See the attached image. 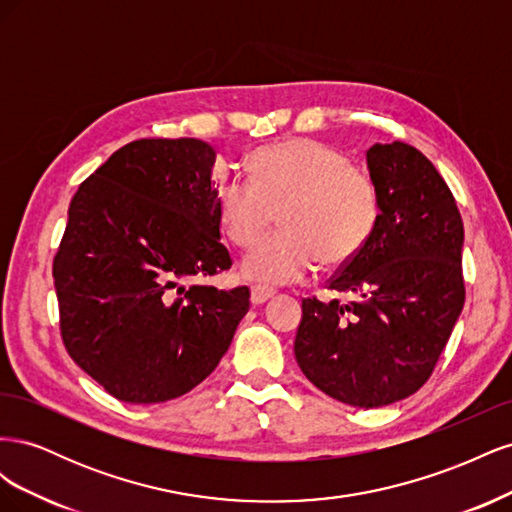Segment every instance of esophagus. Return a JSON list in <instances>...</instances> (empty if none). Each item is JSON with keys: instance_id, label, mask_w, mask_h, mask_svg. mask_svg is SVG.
<instances>
[{"instance_id": "obj_1", "label": "esophagus", "mask_w": 512, "mask_h": 512, "mask_svg": "<svg viewBox=\"0 0 512 512\" xmlns=\"http://www.w3.org/2000/svg\"><path fill=\"white\" fill-rule=\"evenodd\" d=\"M273 294H275V288L265 286V284H254L252 286V303L254 305L265 303V301H269L273 297Z\"/></svg>"}]
</instances>
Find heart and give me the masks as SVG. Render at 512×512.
Listing matches in <instances>:
<instances>
[{
	"label": "heart",
	"instance_id": "1",
	"mask_svg": "<svg viewBox=\"0 0 512 512\" xmlns=\"http://www.w3.org/2000/svg\"><path fill=\"white\" fill-rule=\"evenodd\" d=\"M215 209L232 243L254 245L280 213L282 230L245 256L254 280L290 284L322 262L342 267L359 256L380 222L378 185L342 151L312 138L256 149L250 179L222 175Z\"/></svg>",
	"mask_w": 512,
	"mask_h": 512
}]
</instances>
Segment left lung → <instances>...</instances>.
Wrapping results in <instances>:
<instances>
[{
  "label": "left lung",
  "instance_id": "1",
  "mask_svg": "<svg viewBox=\"0 0 512 512\" xmlns=\"http://www.w3.org/2000/svg\"><path fill=\"white\" fill-rule=\"evenodd\" d=\"M367 166L380 222L327 282L352 301L303 299L294 339L307 380L354 408L389 406L421 389L466 301L463 222L436 166L406 143L374 145Z\"/></svg>",
  "mask_w": 512,
  "mask_h": 512
}]
</instances>
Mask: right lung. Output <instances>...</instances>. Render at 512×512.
Masks as SVG:
<instances>
[{"instance_id":"add662e5","label":"right lung","mask_w":512,"mask_h":512,"mask_svg":"<svg viewBox=\"0 0 512 512\" xmlns=\"http://www.w3.org/2000/svg\"><path fill=\"white\" fill-rule=\"evenodd\" d=\"M198 138H141L76 190L53 258L59 331L72 361L128 404L203 382L250 309V288L194 280L232 267Z\"/></svg>"}]
</instances>
